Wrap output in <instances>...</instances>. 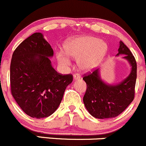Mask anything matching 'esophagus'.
Here are the masks:
<instances>
[{"label": "esophagus", "instance_id": "obj_1", "mask_svg": "<svg viewBox=\"0 0 146 146\" xmlns=\"http://www.w3.org/2000/svg\"><path fill=\"white\" fill-rule=\"evenodd\" d=\"M81 79V75L79 74V73H75L74 74V80H76V79Z\"/></svg>", "mask_w": 146, "mask_h": 146}]
</instances>
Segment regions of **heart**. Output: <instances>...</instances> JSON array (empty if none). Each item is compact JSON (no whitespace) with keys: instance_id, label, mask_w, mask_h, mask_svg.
Segmentation results:
<instances>
[{"instance_id":"b5f03b06","label":"heart","mask_w":146,"mask_h":146,"mask_svg":"<svg viewBox=\"0 0 146 146\" xmlns=\"http://www.w3.org/2000/svg\"><path fill=\"white\" fill-rule=\"evenodd\" d=\"M66 53L77 58L79 67L84 70L94 68L104 58L107 51V45L98 38L91 36H83L67 40L64 45ZM60 62L64 65H69L70 60L63 52L58 54Z\"/></svg>"}]
</instances>
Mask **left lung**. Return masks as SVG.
Here are the masks:
<instances>
[{
	"instance_id": "1",
	"label": "left lung",
	"mask_w": 146,
	"mask_h": 146,
	"mask_svg": "<svg viewBox=\"0 0 146 146\" xmlns=\"http://www.w3.org/2000/svg\"><path fill=\"white\" fill-rule=\"evenodd\" d=\"M117 55L124 54L131 65L127 79L117 85H108L100 79L99 69L88 72L83 77L86 83L84 103L90 114L98 119L118 116L133 101L135 96L137 64L134 56L122 41L119 42Z\"/></svg>"
}]
</instances>
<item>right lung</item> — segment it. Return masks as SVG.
Wrapping results in <instances>:
<instances>
[{
  "label": "right lung",
  "mask_w": 146,
  "mask_h": 146,
  "mask_svg": "<svg viewBox=\"0 0 146 146\" xmlns=\"http://www.w3.org/2000/svg\"><path fill=\"white\" fill-rule=\"evenodd\" d=\"M50 45L41 33H34L22 42L13 54L10 90L18 106L31 117L50 116L60 104L66 88L73 80L71 74L58 73L49 59Z\"/></svg>",
  "instance_id": "1"
}]
</instances>
